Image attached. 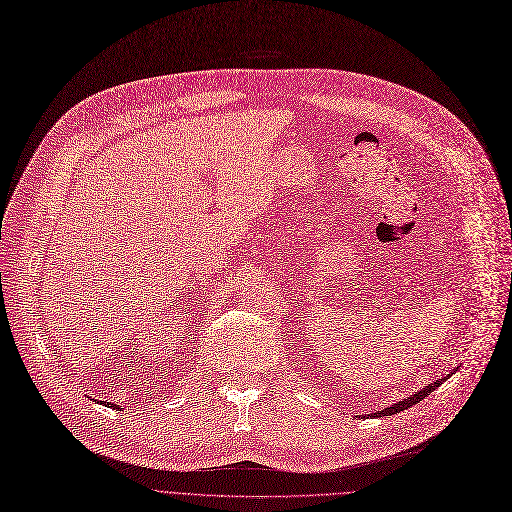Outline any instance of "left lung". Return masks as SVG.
<instances>
[{
  "mask_svg": "<svg viewBox=\"0 0 512 512\" xmlns=\"http://www.w3.org/2000/svg\"><path fill=\"white\" fill-rule=\"evenodd\" d=\"M439 386H441V380H437L434 384H428V386L422 388L420 392H415V394L407 396V399H403V401H399V403H394L392 407H386V409L377 411V413H373V415H394V413H399V411H405L407 407H411V405H415V403H420L422 399H426L428 392H432L434 388H439Z\"/></svg>",
  "mask_w": 512,
  "mask_h": 512,
  "instance_id": "obj_1",
  "label": "left lung"
}]
</instances>
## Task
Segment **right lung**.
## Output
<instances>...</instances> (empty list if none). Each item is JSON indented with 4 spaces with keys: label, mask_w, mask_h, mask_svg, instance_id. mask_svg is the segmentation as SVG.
Here are the masks:
<instances>
[{
    "label": "right lung",
    "mask_w": 512,
    "mask_h": 512,
    "mask_svg": "<svg viewBox=\"0 0 512 512\" xmlns=\"http://www.w3.org/2000/svg\"><path fill=\"white\" fill-rule=\"evenodd\" d=\"M111 407H113V405H111ZM116 409H118V407H116Z\"/></svg>",
    "instance_id": "obj_1"
}]
</instances>
